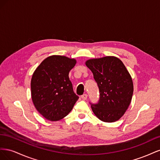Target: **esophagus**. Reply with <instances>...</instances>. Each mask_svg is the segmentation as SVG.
I'll return each mask as SVG.
<instances>
[{
  "label": "esophagus",
  "instance_id": "esophagus-1",
  "mask_svg": "<svg viewBox=\"0 0 160 160\" xmlns=\"http://www.w3.org/2000/svg\"><path fill=\"white\" fill-rule=\"evenodd\" d=\"M81 98L83 99V100H86L87 99H88V95H87L86 93L83 94V95H81Z\"/></svg>",
  "mask_w": 160,
  "mask_h": 160
}]
</instances>
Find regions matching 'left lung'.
<instances>
[{
	"mask_svg": "<svg viewBox=\"0 0 160 160\" xmlns=\"http://www.w3.org/2000/svg\"><path fill=\"white\" fill-rule=\"evenodd\" d=\"M98 85L100 99L91 105L95 116L104 122L119 120L125 114L133 93L132 78L119 58L107 56L85 62Z\"/></svg>",
	"mask_w": 160,
	"mask_h": 160,
	"instance_id": "obj_1",
	"label": "left lung"
}]
</instances>
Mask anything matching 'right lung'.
I'll return each instance as SVG.
<instances>
[{"label": "right lung", "instance_id": "1", "mask_svg": "<svg viewBox=\"0 0 160 160\" xmlns=\"http://www.w3.org/2000/svg\"><path fill=\"white\" fill-rule=\"evenodd\" d=\"M76 62V59L65 56L52 55L34 71L31 81L32 101L47 120L55 122L64 118L78 100L69 77Z\"/></svg>", "mask_w": 160, "mask_h": 160}]
</instances>
